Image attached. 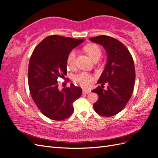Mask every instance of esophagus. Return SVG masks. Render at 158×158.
<instances>
[{
  "instance_id": "1",
  "label": "esophagus",
  "mask_w": 158,
  "mask_h": 158,
  "mask_svg": "<svg viewBox=\"0 0 158 158\" xmlns=\"http://www.w3.org/2000/svg\"><path fill=\"white\" fill-rule=\"evenodd\" d=\"M91 92V90L89 89H83V93L84 94H89Z\"/></svg>"
}]
</instances>
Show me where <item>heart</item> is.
<instances>
[{
  "label": "heart",
  "mask_w": 158,
  "mask_h": 158,
  "mask_svg": "<svg viewBox=\"0 0 158 158\" xmlns=\"http://www.w3.org/2000/svg\"><path fill=\"white\" fill-rule=\"evenodd\" d=\"M84 50L89 55V56L94 61L98 60L102 55V50L99 46L95 44H88L84 47ZM76 58V51L75 50L71 51L66 59V63L69 67L73 68L75 65ZM75 82L80 85L82 87H88L92 83L94 76L88 73H82L76 75L74 78Z\"/></svg>",
  "instance_id": "1"
}]
</instances>
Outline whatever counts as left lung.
Wrapping results in <instances>:
<instances>
[{
  "mask_svg": "<svg viewBox=\"0 0 158 158\" xmlns=\"http://www.w3.org/2000/svg\"><path fill=\"white\" fill-rule=\"evenodd\" d=\"M102 45L107 53V63L98 83L101 86L92 90L99 98L94 104L95 111L103 117H111L124 109L133 92L135 68L132 56L121 41L107 35L89 39ZM107 83V90L103 89Z\"/></svg>",
  "mask_w": 158,
  "mask_h": 158,
  "instance_id": "left-lung-1",
  "label": "left lung"
}]
</instances>
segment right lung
I'll return each mask as SVG.
<instances>
[{
    "instance_id": "right-lung-1",
    "label": "right lung",
    "mask_w": 158,
    "mask_h": 158,
    "mask_svg": "<svg viewBox=\"0 0 158 158\" xmlns=\"http://www.w3.org/2000/svg\"><path fill=\"white\" fill-rule=\"evenodd\" d=\"M84 41L52 35L36 46L30 57L28 85L31 96L40 111L52 120L69 118L74 111L73 102L82 95V88L74 84L60 90L57 79L67 73L69 52Z\"/></svg>"
}]
</instances>
